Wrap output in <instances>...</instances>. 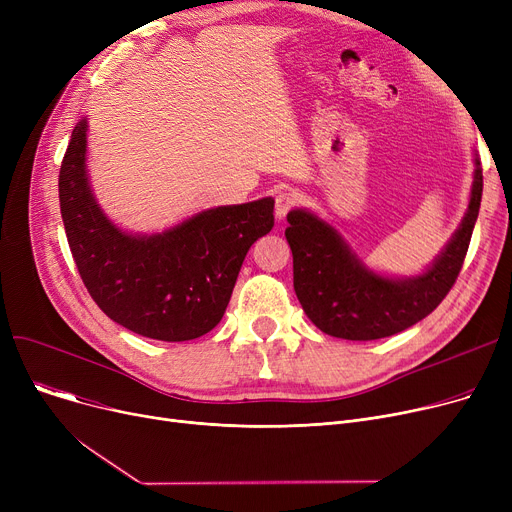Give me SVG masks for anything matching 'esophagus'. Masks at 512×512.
Returning <instances> with one entry per match:
<instances>
[{
    "instance_id": "obj_1",
    "label": "esophagus",
    "mask_w": 512,
    "mask_h": 512,
    "mask_svg": "<svg viewBox=\"0 0 512 512\" xmlns=\"http://www.w3.org/2000/svg\"><path fill=\"white\" fill-rule=\"evenodd\" d=\"M297 205V193L290 191V188H284V191H280L276 195V218L282 220L286 218V213Z\"/></svg>"
}]
</instances>
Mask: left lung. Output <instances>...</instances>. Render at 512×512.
Wrapping results in <instances>:
<instances>
[{
	"mask_svg": "<svg viewBox=\"0 0 512 512\" xmlns=\"http://www.w3.org/2000/svg\"><path fill=\"white\" fill-rule=\"evenodd\" d=\"M483 174L475 172L465 218L440 255L419 276L392 278L367 267L342 234L309 209H292L286 240L294 292L313 324L334 338L378 340L432 313L459 276L481 205Z\"/></svg>",
	"mask_w": 512,
	"mask_h": 512,
	"instance_id": "left-lung-1",
	"label": "left lung"
}]
</instances>
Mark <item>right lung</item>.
I'll use <instances>...</instances> for the list:
<instances>
[{
	"mask_svg": "<svg viewBox=\"0 0 512 512\" xmlns=\"http://www.w3.org/2000/svg\"><path fill=\"white\" fill-rule=\"evenodd\" d=\"M87 128L83 118L72 130L60 168V209L93 301L145 338L184 342L211 332L224 317L251 245L274 228V199L203 209L164 232H126L93 195Z\"/></svg>",
	"mask_w": 512,
	"mask_h": 512,
	"instance_id": "add662e5",
	"label": "right lung"
}]
</instances>
